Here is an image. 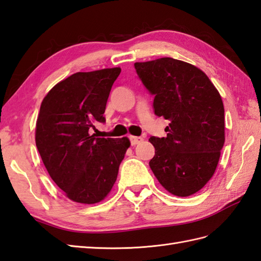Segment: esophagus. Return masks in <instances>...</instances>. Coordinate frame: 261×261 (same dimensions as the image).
Instances as JSON below:
<instances>
[{
	"label": "esophagus",
	"mask_w": 261,
	"mask_h": 261,
	"mask_svg": "<svg viewBox=\"0 0 261 261\" xmlns=\"http://www.w3.org/2000/svg\"><path fill=\"white\" fill-rule=\"evenodd\" d=\"M129 138H130V142H131L132 145H136V144L141 142L142 140H143L141 137H133V136H130Z\"/></svg>",
	"instance_id": "34e87169"
}]
</instances>
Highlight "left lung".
I'll use <instances>...</instances> for the list:
<instances>
[{
	"instance_id": "1",
	"label": "left lung",
	"mask_w": 261,
	"mask_h": 261,
	"mask_svg": "<svg viewBox=\"0 0 261 261\" xmlns=\"http://www.w3.org/2000/svg\"><path fill=\"white\" fill-rule=\"evenodd\" d=\"M135 68L154 96V113L170 122L165 138L149 139L155 148L150 168L171 194H194L214 175L225 142L222 97L205 72L189 63L164 57Z\"/></svg>"
}]
</instances>
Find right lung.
Returning a JSON list of instances; mask_svg holds the SVG:
<instances>
[{
	"mask_svg": "<svg viewBox=\"0 0 261 261\" xmlns=\"http://www.w3.org/2000/svg\"><path fill=\"white\" fill-rule=\"evenodd\" d=\"M121 68L76 72L53 87L43 99L35 141L49 176L73 202L96 204L109 194L128 138H96V122H106L111 87Z\"/></svg>",
	"mask_w": 261,
	"mask_h": 261,
	"instance_id": "add662e5",
	"label": "right lung"
}]
</instances>
